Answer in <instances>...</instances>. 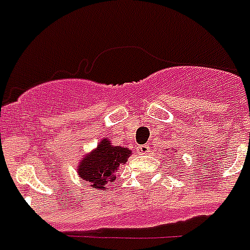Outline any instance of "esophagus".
Segmentation results:
<instances>
[{"instance_id": "34e87169", "label": "esophagus", "mask_w": 250, "mask_h": 250, "mask_svg": "<svg viewBox=\"0 0 250 250\" xmlns=\"http://www.w3.org/2000/svg\"><path fill=\"white\" fill-rule=\"evenodd\" d=\"M136 151H138V154H141V155L150 154V146H148V145H142V146H138Z\"/></svg>"}]
</instances>
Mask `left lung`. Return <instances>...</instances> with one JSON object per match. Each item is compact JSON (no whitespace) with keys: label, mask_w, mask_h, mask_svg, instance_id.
Segmentation results:
<instances>
[{"label":"left lung","mask_w":250,"mask_h":250,"mask_svg":"<svg viewBox=\"0 0 250 250\" xmlns=\"http://www.w3.org/2000/svg\"><path fill=\"white\" fill-rule=\"evenodd\" d=\"M168 148H166V151H167ZM170 151H173V148H170Z\"/></svg>","instance_id":"1"}]
</instances>
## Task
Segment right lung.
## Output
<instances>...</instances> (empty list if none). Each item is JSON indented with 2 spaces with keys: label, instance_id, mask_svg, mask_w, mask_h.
Listing matches in <instances>:
<instances>
[{
  "label": "right lung",
  "instance_id": "obj_1",
  "mask_svg": "<svg viewBox=\"0 0 250 250\" xmlns=\"http://www.w3.org/2000/svg\"><path fill=\"white\" fill-rule=\"evenodd\" d=\"M131 154L128 147L114 146L108 138H103L98 147L87 152L77 163V174L87 182L88 188L105 191L109 185H114L118 170Z\"/></svg>",
  "mask_w": 250,
  "mask_h": 250
}]
</instances>
